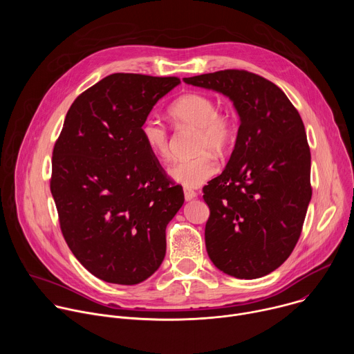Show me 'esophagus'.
I'll use <instances>...</instances> for the list:
<instances>
[{"label":"esophagus","mask_w":354,"mask_h":354,"mask_svg":"<svg viewBox=\"0 0 354 354\" xmlns=\"http://www.w3.org/2000/svg\"><path fill=\"white\" fill-rule=\"evenodd\" d=\"M183 193H185V198H186V200H192V198H194V197L197 196V193H196L194 190L189 189V187H185V189H183Z\"/></svg>","instance_id":"34e87169"}]
</instances>
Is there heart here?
Instances as JSON below:
<instances>
[{
    "instance_id": "1",
    "label": "heart",
    "mask_w": 354,
    "mask_h": 354,
    "mask_svg": "<svg viewBox=\"0 0 354 354\" xmlns=\"http://www.w3.org/2000/svg\"><path fill=\"white\" fill-rule=\"evenodd\" d=\"M169 115L179 124L197 130L196 151L200 154L175 162L168 172L178 183L197 187L218 172V161L210 151L224 153L228 149L235 137V118L228 109L218 108L213 96L201 92H190L178 97L169 106ZM140 131L151 154L160 160L171 157L169 134L165 124L149 116L141 123Z\"/></svg>"
}]
</instances>
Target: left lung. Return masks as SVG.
<instances>
[{
  "label": "left lung",
  "instance_id": "left-lung-1",
  "mask_svg": "<svg viewBox=\"0 0 354 354\" xmlns=\"http://www.w3.org/2000/svg\"><path fill=\"white\" fill-rule=\"evenodd\" d=\"M183 81L230 96L241 119L225 169L203 187L207 254L236 279L266 276L291 255L313 196L304 123L276 84L246 70Z\"/></svg>",
  "mask_w": 354,
  "mask_h": 354
}]
</instances>
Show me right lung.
I'll list each match as a JSON object with an SVG mask.
<instances>
[{
    "instance_id": "1",
    "label": "right lung",
    "mask_w": 354,
    "mask_h": 354,
    "mask_svg": "<svg viewBox=\"0 0 354 354\" xmlns=\"http://www.w3.org/2000/svg\"><path fill=\"white\" fill-rule=\"evenodd\" d=\"M178 77L116 73L73 102L52 158V190L63 236L97 279L137 284L162 263L165 230L182 207L141 137V123Z\"/></svg>"
}]
</instances>
